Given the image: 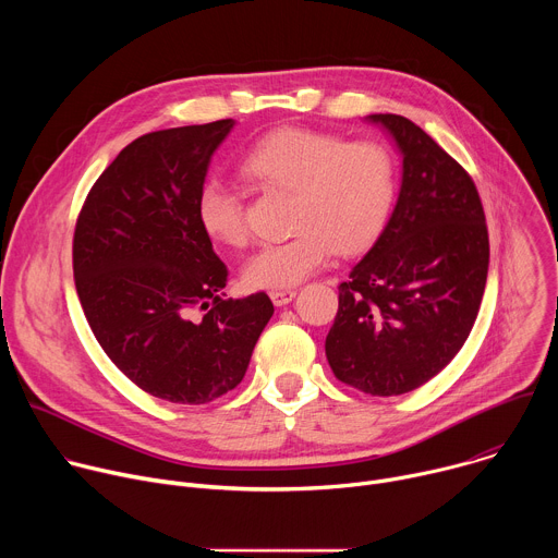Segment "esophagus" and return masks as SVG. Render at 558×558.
I'll return each instance as SVG.
<instances>
[{"mask_svg":"<svg viewBox=\"0 0 558 558\" xmlns=\"http://www.w3.org/2000/svg\"><path fill=\"white\" fill-rule=\"evenodd\" d=\"M295 289H274L271 293H269V298H271V302L276 304V306H284V304H289L293 298H295Z\"/></svg>","mask_w":558,"mask_h":558,"instance_id":"obj_1","label":"esophagus"}]
</instances>
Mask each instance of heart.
Masks as SVG:
<instances>
[{"instance_id": "1", "label": "heart", "mask_w": 558, "mask_h": 558, "mask_svg": "<svg viewBox=\"0 0 558 558\" xmlns=\"http://www.w3.org/2000/svg\"><path fill=\"white\" fill-rule=\"evenodd\" d=\"M241 172L293 198L289 227L295 233L260 247L243 269L254 289L295 287L327 267L336 252H362L384 229L395 198V158L384 143L311 128L269 132L247 149ZM196 216L214 243L247 245L243 198L229 181H203Z\"/></svg>"}]
</instances>
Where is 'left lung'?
<instances>
[{"label":"left lung","mask_w":558,"mask_h":558,"mask_svg":"<svg viewBox=\"0 0 558 558\" xmlns=\"http://www.w3.org/2000/svg\"><path fill=\"white\" fill-rule=\"evenodd\" d=\"M402 151L397 205L340 289L325 351L333 375L368 395L420 388L459 353L480 313L490 243L470 174L420 125L371 114Z\"/></svg>","instance_id":"left-lung-1"}]
</instances>
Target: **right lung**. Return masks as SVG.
<instances>
[{
  "mask_svg": "<svg viewBox=\"0 0 558 558\" xmlns=\"http://www.w3.org/2000/svg\"><path fill=\"white\" fill-rule=\"evenodd\" d=\"M233 119L158 130L97 179L72 238L74 287L117 368L172 404L243 381L274 315L267 293L225 300L227 267L196 216L198 187Z\"/></svg>",
  "mask_w": 558,
  "mask_h": 558,
  "instance_id": "add662e5",
  "label": "right lung"
}]
</instances>
